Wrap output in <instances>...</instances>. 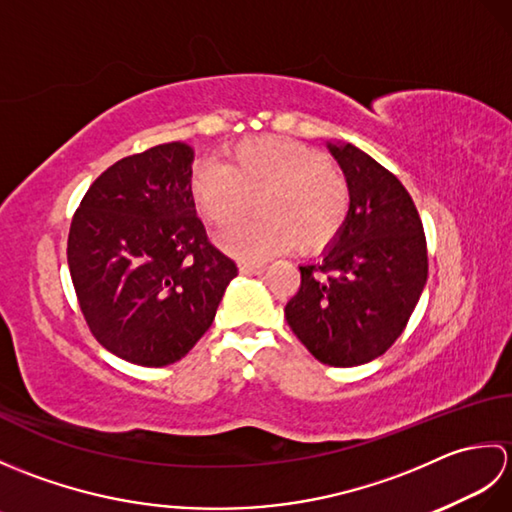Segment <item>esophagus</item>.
<instances>
[{"label":"esophagus","mask_w":512,"mask_h":512,"mask_svg":"<svg viewBox=\"0 0 512 512\" xmlns=\"http://www.w3.org/2000/svg\"><path fill=\"white\" fill-rule=\"evenodd\" d=\"M239 273H242V275H259V273H264V264L242 262V264H239Z\"/></svg>","instance_id":"34e87169"}]
</instances>
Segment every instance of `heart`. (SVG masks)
<instances>
[{
  "label": "heart",
  "mask_w": 512,
  "mask_h": 512,
  "mask_svg": "<svg viewBox=\"0 0 512 512\" xmlns=\"http://www.w3.org/2000/svg\"><path fill=\"white\" fill-rule=\"evenodd\" d=\"M191 200L206 222L233 228L253 209L259 220L226 233L235 255L264 257L295 246L314 253L341 233L352 204L345 173L319 149L279 136L244 138L222 165L191 173Z\"/></svg>",
  "instance_id": "1"
}]
</instances>
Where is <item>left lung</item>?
Here are the masks:
<instances>
[{"instance_id": "obj_1", "label": "left lung", "mask_w": 512, "mask_h": 512, "mask_svg": "<svg viewBox=\"0 0 512 512\" xmlns=\"http://www.w3.org/2000/svg\"><path fill=\"white\" fill-rule=\"evenodd\" d=\"M350 182L341 233L319 262L299 266L286 321L317 361L354 367L385 354L427 284V239L402 182L350 143H328Z\"/></svg>"}]
</instances>
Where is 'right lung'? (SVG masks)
<instances>
[{"instance_id": "1", "label": "right lung", "mask_w": 512, "mask_h": 512, "mask_svg": "<svg viewBox=\"0 0 512 512\" xmlns=\"http://www.w3.org/2000/svg\"><path fill=\"white\" fill-rule=\"evenodd\" d=\"M193 149L156 145L103 171L68 235V266L94 339L127 363L165 367L211 328L237 266L191 200Z\"/></svg>"}]
</instances>
